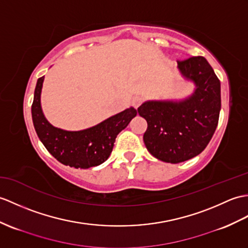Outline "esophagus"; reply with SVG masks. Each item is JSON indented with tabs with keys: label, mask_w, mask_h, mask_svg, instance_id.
Wrapping results in <instances>:
<instances>
[{
	"label": "esophagus",
	"mask_w": 248,
	"mask_h": 248,
	"mask_svg": "<svg viewBox=\"0 0 248 248\" xmlns=\"http://www.w3.org/2000/svg\"><path fill=\"white\" fill-rule=\"evenodd\" d=\"M142 101H143V99H142V97H140V96H135L133 99H132V106H133L135 108H137L138 107H140L141 103H142Z\"/></svg>",
	"instance_id": "esophagus-1"
}]
</instances>
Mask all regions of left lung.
<instances>
[{
    "instance_id": "1",
    "label": "left lung",
    "mask_w": 248,
    "mask_h": 248,
    "mask_svg": "<svg viewBox=\"0 0 248 248\" xmlns=\"http://www.w3.org/2000/svg\"><path fill=\"white\" fill-rule=\"evenodd\" d=\"M183 77L193 81L191 96L180 101L152 100L138 108L147 120L143 141L154 157L177 164L197 156L208 145L221 110V83L202 56L177 61Z\"/></svg>"
}]
</instances>
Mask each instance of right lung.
Returning <instances> with one entry per match:
<instances>
[{
  "instance_id": "add662e5",
  "label": "right lung",
  "mask_w": 248,
  "mask_h": 248,
  "mask_svg": "<svg viewBox=\"0 0 248 248\" xmlns=\"http://www.w3.org/2000/svg\"><path fill=\"white\" fill-rule=\"evenodd\" d=\"M44 76L39 78L34 89L31 116L34 130L44 147L65 166L88 169L105 163L113 150L114 142L133 119L137 111L129 108L103 120L92 128L81 131H65L50 124L42 112L41 90Z\"/></svg>"
}]
</instances>
